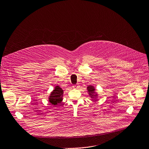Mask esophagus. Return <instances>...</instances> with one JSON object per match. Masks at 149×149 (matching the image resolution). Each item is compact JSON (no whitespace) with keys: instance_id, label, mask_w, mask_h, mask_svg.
Wrapping results in <instances>:
<instances>
[{"instance_id":"obj_1","label":"esophagus","mask_w":149,"mask_h":149,"mask_svg":"<svg viewBox=\"0 0 149 149\" xmlns=\"http://www.w3.org/2000/svg\"><path fill=\"white\" fill-rule=\"evenodd\" d=\"M79 87V86L78 85V84H75V85H74V86H73V87H74V88H78Z\"/></svg>"}]
</instances>
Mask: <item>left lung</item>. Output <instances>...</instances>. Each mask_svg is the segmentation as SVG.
<instances>
[{
  "instance_id": "obj_1",
  "label": "left lung",
  "mask_w": 149,
  "mask_h": 149,
  "mask_svg": "<svg viewBox=\"0 0 149 149\" xmlns=\"http://www.w3.org/2000/svg\"><path fill=\"white\" fill-rule=\"evenodd\" d=\"M87 90H88V94H89V96L91 97V98H94V97H95L97 96V94L96 95H94L93 94L95 93V88H94L93 86H89L87 87ZM96 98V97H95Z\"/></svg>"
}]
</instances>
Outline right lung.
<instances>
[{"instance_id": "right-lung-1", "label": "right lung", "mask_w": 149, "mask_h": 149, "mask_svg": "<svg viewBox=\"0 0 149 149\" xmlns=\"http://www.w3.org/2000/svg\"><path fill=\"white\" fill-rule=\"evenodd\" d=\"M63 90L58 86H56L55 89L51 93L49 98V102L52 106H56L58 104L61 103L62 101Z\"/></svg>"}]
</instances>
